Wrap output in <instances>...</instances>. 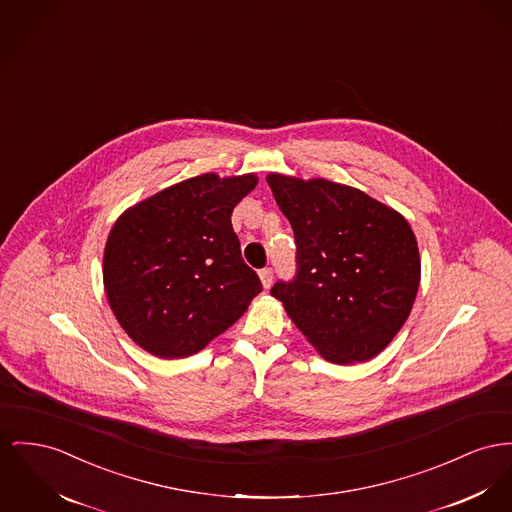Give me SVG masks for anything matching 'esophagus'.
<instances>
[{
    "mask_svg": "<svg viewBox=\"0 0 512 512\" xmlns=\"http://www.w3.org/2000/svg\"><path fill=\"white\" fill-rule=\"evenodd\" d=\"M260 279H262V285H264L266 289H270V285H272L273 281L272 268H264V270H260Z\"/></svg>",
    "mask_w": 512,
    "mask_h": 512,
    "instance_id": "obj_1",
    "label": "esophagus"
}]
</instances>
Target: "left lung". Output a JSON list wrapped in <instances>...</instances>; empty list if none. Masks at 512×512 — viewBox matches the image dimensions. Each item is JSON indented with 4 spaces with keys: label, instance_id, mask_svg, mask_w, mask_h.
<instances>
[{
    "label": "left lung",
    "instance_id": "1",
    "mask_svg": "<svg viewBox=\"0 0 512 512\" xmlns=\"http://www.w3.org/2000/svg\"><path fill=\"white\" fill-rule=\"evenodd\" d=\"M268 184L297 246V272L273 285V297L324 359H373L400 332L417 295L421 262L408 221L324 178L270 174Z\"/></svg>",
    "mask_w": 512,
    "mask_h": 512
}]
</instances>
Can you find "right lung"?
Wrapping results in <instances>:
<instances>
[{
	"mask_svg": "<svg viewBox=\"0 0 512 512\" xmlns=\"http://www.w3.org/2000/svg\"><path fill=\"white\" fill-rule=\"evenodd\" d=\"M254 174H202L130 207L104 246V289L126 334L178 359L233 326L262 291L240 254L231 215Z\"/></svg>",
	"mask_w": 512,
	"mask_h": 512,
	"instance_id": "right-lung-1",
	"label": "right lung"
}]
</instances>
